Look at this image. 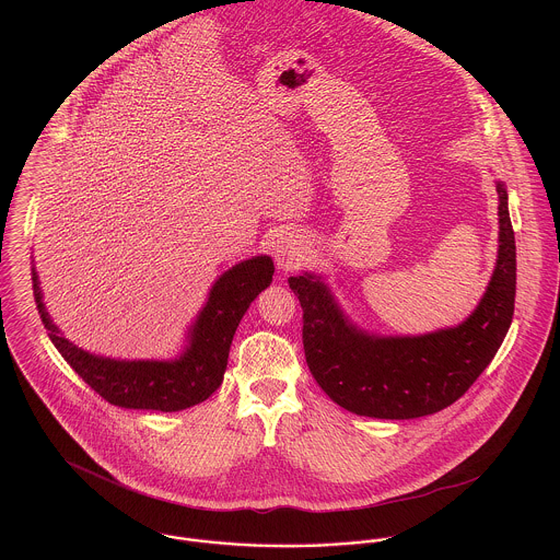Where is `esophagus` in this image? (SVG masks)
Returning a JSON list of instances; mask_svg holds the SVG:
<instances>
[{
  "mask_svg": "<svg viewBox=\"0 0 560 560\" xmlns=\"http://www.w3.org/2000/svg\"><path fill=\"white\" fill-rule=\"evenodd\" d=\"M304 245L295 237H281L275 245V262L281 270H295L304 265Z\"/></svg>",
  "mask_w": 560,
  "mask_h": 560,
  "instance_id": "34e87169",
  "label": "esophagus"
}]
</instances>
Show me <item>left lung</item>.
Here are the masks:
<instances>
[{"label": "left lung", "mask_w": 560, "mask_h": 560, "mask_svg": "<svg viewBox=\"0 0 560 560\" xmlns=\"http://www.w3.org/2000/svg\"><path fill=\"white\" fill-rule=\"evenodd\" d=\"M498 195V265L477 311L457 327L418 338H373L345 319L319 279H288L302 306L308 370L329 399L357 416L411 420L450 407L477 382L514 315L516 245L502 183Z\"/></svg>", "instance_id": "left-lung-1"}]
</instances>
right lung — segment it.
Returning a JSON list of instances; mask_svg holds the SVG:
<instances>
[{
	"label": "right lung",
	"instance_id": "1",
	"mask_svg": "<svg viewBox=\"0 0 560 560\" xmlns=\"http://www.w3.org/2000/svg\"><path fill=\"white\" fill-rule=\"evenodd\" d=\"M272 260L258 256L224 272L210 293L178 361H113L94 357L65 340L54 325L33 268V295L48 336L81 380L110 405L126 409L180 411L199 405L222 384L229 350L241 317L272 281Z\"/></svg>",
	"mask_w": 560,
	"mask_h": 560
}]
</instances>
